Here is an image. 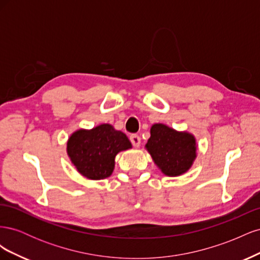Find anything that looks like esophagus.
Here are the masks:
<instances>
[{
    "label": "esophagus",
    "mask_w": 260,
    "mask_h": 260,
    "mask_svg": "<svg viewBox=\"0 0 260 260\" xmlns=\"http://www.w3.org/2000/svg\"><path fill=\"white\" fill-rule=\"evenodd\" d=\"M130 141H131L132 145L135 147H139L140 144H141V138L138 135H131L130 136Z\"/></svg>",
    "instance_id": "esophagus-1"
}]
</instances>
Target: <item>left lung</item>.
Wrapping results in <instances>:
<instances>
[{"instance_id": "8db88e82", "label": "left lung", "mask_w": 260, "mask_h": 260, "mask_svg": "<svg viewBox=\"0 0 260 260\" xmlns=\"http://www.w3.org/2000/svg\"><path fill=\"white\" fill-rule=\"evenodd\" d=\"M145 146L162 174L169 177L184 174L191 168L196 157L195 138L162 123L152 125L151 138Z\"/></svg>"}]
</instances>
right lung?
Masks as SVG:
<instances>
[{
  "mask_svg": "<svg viewBox=\"0 0 260 260\" xmlns=\"http://www.w3.org/2000/svg\"><path fill=\"white\" fill-rule=\"evenodd\" d=\"M128 148H131V143L127 136L108 123L100 124L92 130H78L67 143L70 160L82 176L91 180L111 176L115 156Z\"/></svg>",
  "mask_w": 260,
  "mask_h": 260,
  "instance_id": "obj_1",
  "label": "right lung"
}]
</instances>
